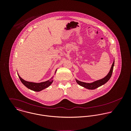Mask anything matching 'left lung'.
<instances>
[{"label": "left lung", "mask_w": 131, "mask_h": 131, "mask_svg": "<svg viewBox=\"0 0 131 131\" xmlns=\"http://www.w3.org/2000/svg\"><path fill=\"white\" fill-rule=\"evenodd\" d=\"M114 61L113 62L111 69L108 73V74L106 75L104 78H102V79L96 81L95 82H93L92 83H87L85 82H81L80 81L77 79H75V81L77 82V83L80 86L88 89H90V90H93L95 89L96 88L104 85V84H105L111 78L112 75V72H113V67H114Z\"/></svg>", "instance_id": "left-lung-1"}]
</instances>
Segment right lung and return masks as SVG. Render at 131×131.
I'll list each match as a JSON object with an SVG mask.
<instances>
[{"mask_svg": "<svg viewBox=\"0 0 131 131\" xmlns=\"http://www.w3.org/2000/svg\"><path fill=\"white\" fill-rule=\"evenodd\" d=\"M56 72H55V74L56 73ZM18 76H19V78L21 81V82L28 89L36 91V92H39V91H41L42 90L48 87L53 82V77H52L51 79H50L49 80L46 81L45 82H41V83H34V82H28V81H26L25 80H24V79H23L18 74Z\"/></svg>", "mask_w": 131, "mask_h": 131, "instance_id": "right-lung-1", "label": "right lung"}]
</instances>
